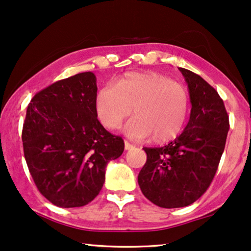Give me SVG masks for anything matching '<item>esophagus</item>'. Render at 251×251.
Returning <instances> with one entry per match:
<instances>
[{
  "label": "esophagus",
  "instance_id": "1",
  "mask_svg": "<svg viewBox=\"0 0 251 251\" xmlns=\"http://www.w3.org/2000/svg\"><path fill=\"white\" fill-rule=\"evenodd\" d=\"M133 148H134L133 144H130L129 142L125 141V150H130V149H133Z\"/></svg>",
  "mask_w": 251,
  "mask_h": 251
}]
</instances>
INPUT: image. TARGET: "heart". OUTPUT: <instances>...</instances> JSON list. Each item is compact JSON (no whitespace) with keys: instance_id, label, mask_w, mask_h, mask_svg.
Returning a JSON list of instances; mask_svg holds the SVG:
<instances>
[{"instance_id":"obj_1","label":"heart","mask_w":251,"mask_h":251,"mask_svg":"<svg viewBox=\"0 0 251 251\" xmlns=\"http://www.w3.org/2000/svg\"><path fill=\"white\" fill-rule=\"evenodd\" d=\"M188 91L157 73H129L115 86L105 85L98 92L95 110L99 121L109 129L117 128L132 112L135 115L124 127L130 139L153 136L167 142L181 132L189 111Z\"/></svg>"}]
</instances>
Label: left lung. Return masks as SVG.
I'll return each instance as SVG.
<instances>
[{"label":"left lung","instance_id":"obj_1","mask_svg":"<svg viewBox=\"0 0 251 251\" xmlns=\"http://www.w3.org/2000/svg\"><path fill=\"white\" fill-rule=\"evenodd\" d=\"M179 72L188 84L192 105L188 125L166 146L143 148L147 162L137 176L144 197L162 208L189 206L207 191L230 129L217 91L191 70Z\"/></svg>","mask_w":251,"mask_h":251}]
</instances>
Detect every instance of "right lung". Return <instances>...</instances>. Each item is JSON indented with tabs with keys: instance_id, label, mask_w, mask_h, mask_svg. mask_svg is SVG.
I'll list each match as a JSON object with an SVG mask.
<instances>
[{
	"instance_id": "obj_1",
	"label": "right lung",
	"mask_w": 251,
	"mask_h": 251,
	"mask_svg": "<svg viewBox=\"0 0 251 251\" xmlns=\"http://www.w3.org/2000/svg\"><path fill=\"white\" fill-rule=\"evenodd\" d=\"M97 77L77 74L35 94L23 127L25 159L38 191L55 206H85L99 195L105 167L124 141L98 121Z\"/></svg>"
}]
</instances>
